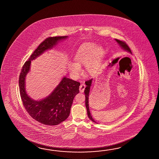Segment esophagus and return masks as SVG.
Listing matches in <instances>:
<instances>
[{"instance_id": "obj_1", "label": "esophagus", "mask_w": 159, "mask_h": 159, "mask_svg": "<svg viewBox=\"0 0 159 159\" xmlns=\"http://www.w3.org/2000/svg\"><path fill=\"white\" fill-rule=\"evenodd\" d=\"M86 88V85L84 84H82L80 86V91L81 93H83L84 90V89Z\"/></svg>"}]
</instances>
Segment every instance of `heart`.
<instances>
[{
    "label": "heart",
    "instance_id": "b5f03b06",
    "mask_svg": "<svg viewBox=\"0 0 159 159\" xmlns=\"http://www.w3.org/2000/svg\"><path fill=\"white\" fill-rule=\"evenodd\" d=\"M103 57V49L94 44L87 43L79 48L74 57L75 63H69L68 68L75 78H78L81 73V66H86L89 75L97 73Z\"/></svg>",
    "mask_w": 159,
    "mask_h": 159
}]
</instances>
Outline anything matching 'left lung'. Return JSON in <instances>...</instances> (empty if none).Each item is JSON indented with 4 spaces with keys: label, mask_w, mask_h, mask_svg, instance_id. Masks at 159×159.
<instances>
[{
    "label": "left lung",
    "mask_w": 159,
    "mask_h": 159,
    "mask_svg": "<svg viewBox=\"0 0 159 159\" xmlns=\"http://www.w3.org/2000/svg\"><path fill=\"white\" fill-rule=\"evenodd\" d=\"M116 41L119 44V45L121 47L125 49V51H128L129 53H132L130 49V48H129L128 45L125 43V41L122 40H119L118 39H115ZM93 79H90L88 81H86L85 82V84H86V87L85 88L84 90V94H85V105H86V107L87 109V112H88V117L89 119L91 120L93 122H95L94 120L93 119L92 116H91L90 112V110H89V92H90V86H91V82H92Z\"/></svg>",
    "instance_id": "1"
}]
</instances>
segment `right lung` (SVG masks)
<instances>
[{"mask_svg":"<svg viewBox=\"0 0 159 159\" xmlns=\"http://www.w3.org/2000/svg\"><path fill=\"white\" fill-rule=\"evenodd\" d=\"M67 37H49L45 39L24 63L19 76V91L24 108L32 118L45 125H57L68 118L73 99L79 93L80 83L65 77L51 94L41 101H36L26 93L25 79L30 71L32 60L53 47L58 41Z\"/></svg>","mask_w":159,"mask_h":159,"instance_id":"add662e5","label":"right lung"}]
</instances>
